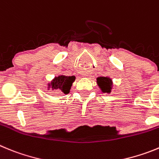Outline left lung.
<instances>
[{
	"label": "left lung",
	"mask_w": 159,
	"mask_h": 159,
	"mask_svg": "<svg viewBox=\"0 0 159 159\" xmlns=\"http://www.w3.org/2000/svg\"><path fill=\"white\" fill-rule=\"evenodd\" d=\"M97 84L104 93H110L112 89V80L109 77H98L97 78Z\"/></svg>",
	"instance_id": "8db88e82"
}]
</instances>
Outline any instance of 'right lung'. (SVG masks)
Wrapping results in <instances>:
<instances>
[{"label": "right lung", "mask_w": 159, "mask_h": 159, "mask_svg": "<svg viewBox=\"0 0 159 159\" xmlns=\"http://www.w3.org/2000/svg\"><path fill=\"white\" fill-rule=\"evenodd\" d=\"M75 77L74 75L72 76H66V75H59L58 77H55L53 80L48 84V87L52 91H58V92L64 93L67 94L69 93L72 83L75 81Z\"/></svg>", "instance_id": "right-lung-1"}]
</instances>
